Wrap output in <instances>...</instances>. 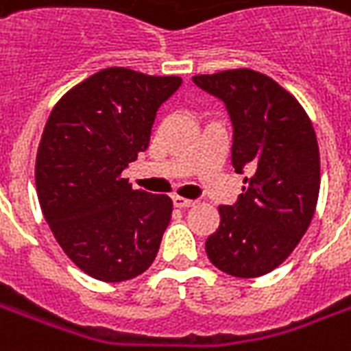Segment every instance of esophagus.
Instances as JSON below:
<instances>
[{
    "label": "esophagus",
    "mask_w": 351,
    "mask_h": 351,
    "mask_svg": "<svg viewBox=\"0 0 351 351\" xmlns=\"http://www.w3.org/2000/svg\"><path fill=\"white\" fill-rule=\"evenodd\" d=\"M173 203H175V206H178V208H188V206L195 205L193 199L180 197V195H173Z\"/></svg>",
    "instance_id": "1"
}]
</instances>
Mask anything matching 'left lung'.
Returning <instances> with one entry per match:
<instances>
[{
  "label": "left lung",
  "mask_w": 351,
  "mask_h": 351,
  "mask_svg": "<svg viewBox=\"0 0 351 351\" xmlns=\"http://www.w3.org/2000/svg\"><path fill=\"white\" fill-rule=\"evenodd\" d=\"M193 82L223 103L233 128L231 163L250 169L220 228L206 239L214 267L237 278L276 269L306 233L319 193L314 128L293 95L252 69L197 75Z\"/></svg>",
  "instance_id": "left-lung-1"
}]
</instances>
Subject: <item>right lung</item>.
Listing matches in <instances>:
<instances>
[{"mask_svg":"<svg viewBox=\"0 0 351 351\" xmlns=\"http://www.w3.org/2000/svg\"><path fill=\"white\" fill-rule=\"evenodd\" d=\"M180 84V77L108 67L50 112L35 163L37 195L58 244L92 278H135L160 250L173 201L133 190L122 171L148 148L158 108Z\"/></svg>","mask_w":351,"mask_h":351,"instance_id":"1","label":"right lung"}]
</instances>
